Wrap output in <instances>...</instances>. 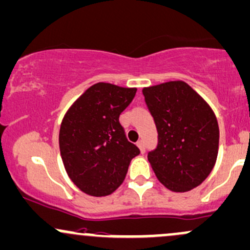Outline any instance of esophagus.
I'll use <instances>...</instances> for the list:
<instances>
[{"label": "esophagus", "instance_id": "1", "mask_svg": "<svg viewBox=\"0 0 250 250\" xmlns=\"http://www.w3.org/2000/svg\"><path fill=\"white\" fill-rule=\"evenodd\" d=\"M137 146L139 147V150H141V152L146 151V146H144V142H143V141L137 142Z\"/></svg>", "mask_w": 250, "mask_h": 250}]
</instances>
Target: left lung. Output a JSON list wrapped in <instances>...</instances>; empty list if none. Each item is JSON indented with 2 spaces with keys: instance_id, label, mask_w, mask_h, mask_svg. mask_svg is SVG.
I'll return each instance as SVG.
<instances>
[{
  "instance_id": "8db88e82",
  "label": "left lung",
  "mask_w": 250,
  "mask_h": 250,
  "mask_svg": "<svg viewBox=\"0 0 250 250\" xmlns=\"http://www.w3.org/2000/svg\"><path fill=\"white\" fill-rule=\"evenodd\" d=\"M143 94L158 132V146L147 154L152 170L168 189L188 192L199 186L216 165V114L184 81L146 87Z\"/></svg>"
}]
</instances>
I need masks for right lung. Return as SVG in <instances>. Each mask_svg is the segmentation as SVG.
<instances>
[{
	"label": "right lung",
	"instance_id": "obj_1",
	"mask_svg": "<svg viewBox=\"0 0 250 250\" xmlns=\"http://www.w3.org/2000/svg\"><path fill=\"white\" fill-rule=\"evenodd\" d=\"M137 88L99 82L69 107L60 130V150L69 178L93 197L112 194L125 180L139 149L126 138L119 115Z\"/></svg>",
	"mask_w": 250,
	"mask_h": 250
}]
</instances>
